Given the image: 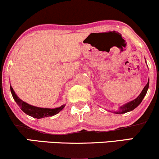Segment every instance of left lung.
<instances>
[{
	"label": "left lung",
	"instance_id": "8db88e82",
	"mask_svg": "<svg viewBox=\"0 0 159 159\" xmlns=\"http://www.w3.org/2000/svg\"><path fill=\"white\" fill-rule=\"evenodd\" d=\"M148 88H149V81L148 83L147 84V85L144 87L143 90H142V92L140 93L139 96H138V98H135L134 100H133V101L130 102L125 104V105H123V106L120 107V111H116V112L115 113H116V114H124V113H126V112H129V111L134 110V109L138 107L140 104V102H142V100H143V98H144V96H145V95L147 94Z\"/></svg>",
	"mask_w": 159,
	"mask_h": 159
}]
</instances>
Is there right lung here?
<instances>
[{"mask_svg":"<svg viewBox=\"0 0 159 159\" xmlns=\"http://www.w3.org/2000/svg\"><path fill=\"white\" fill-rule=\"evenodd\" d=\"M10 90L12 93V97H13L14 100L16 101V102L17 103V105L20 107V108L22 110L25 114L29 115V116H33L34 118H37V119H40V118H44V117H48V116H52L54 115L61 111L63 109V107H65V105H62L61 107H57V108H42V107H37L35 106H32V105H29L25 102H23L22 100H21L20 98L16 96V94L14 92L12 87L10 86Z\"/></svg>","mask_w":159,"mask_h":159,"instance_id":"right-lung-1","label":"right lung"}]
</instances>
